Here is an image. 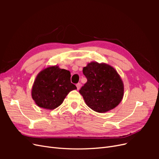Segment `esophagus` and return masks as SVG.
<instances>
[{
    "label": "esophagus",
    "instance_id": "esophagus-1",
    "mask_svg": "<svg viewBox=\"0 0 159 159\" xmlns=\"http://www.w3.org/2000/svg\"><path fill=\"white\" fill-rule=\"evenodd\" d=\"M80 85H81V84L80 83H78L76 84V87H77V89H80Z\"/></svg>",
    "mask_w": 159,
    "mask_h": 159
}]
</instances>
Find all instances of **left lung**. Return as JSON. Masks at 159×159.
Masks as SVG:
<instances>
[{"mask_svg":"<svg viewBox=\"0 0 159 159\" xmlns=\"http://www.w3.org/2000/svg\"><path fill=\"white\" fill-rule=\"evenodd\" d=\"M87 78L79 91L88 106L99 113L115 108L123 96V84L113 67L105 64L91 62L83 69Z\"/></svg>","mask_w":159,"mask_h":159,"instance_id":"obj_1","label":"left lung"}]
</instances>
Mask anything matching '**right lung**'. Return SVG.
Here are the masks:
<instances>
[{
	"label": "right lung",
	"instance_id": "1",
	"mask_svg": "<svg viewBox=\"0 0 159 159\" xmlns=\"http://www.w3.org/2000/svg\"><path fill=\"white\" fill-rule=\"evenodd\" d=\"M70 72L52 66L40 72L32 89V97L38 106L54 109L62 103L66 95L76 86L71 83Z\"/></svg>",
	"mask_w": 159,
	"mask_h": 159
}]
</instances>
